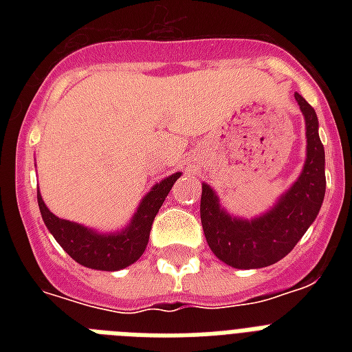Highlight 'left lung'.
Here are the masks:
<instances>
[{
  "label": "left lung",
  "mask_w": 352,
  "mask_h": 352,
  "mask_svg": "<svg viewBox=\"0 0 352 352\" xmlns=\"http://www.w3.org/2000/svg\"><path fill=\"white\" fill-rule=\"evenodd\" d=\"M305 115L307 160L294 186L268 214L252 221L232 219L212 188L203 184L201 223L215 256L234 268H263L283 259L316 219L325 197V151L312 106L296 93Z\"/></svg>",
  "instance_id": "8db88e82"
}]
</instances>
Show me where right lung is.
<instances>
[{
  "mask_svg": "<svg viewBox=\"0 0 352 352\" xmlns=\"http://www.w3.org/2000/svg\"><path fill=\"white\" fill-rule=\"evenodd\" d=\"M179 177L181 173H173L159 184H155L153 190L142 199L131 225L118 234L102 235L87 230L82 225L60 219L49 212L40 193H38V204L49 232L74 261L95 270H120L129 267L142 256L148 245L155 215Z\"/></svg>",
  "mask_w": 352,
  "mask_h": 352,
  "instance_id": "right-lung-1",
  "label": "right lung"
}]
</instances>
